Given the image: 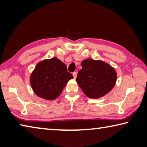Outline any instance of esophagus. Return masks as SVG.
Instances as JSON below:
<instances>
[{
	"instance_id": "1",
	"label": "esophagus",
	"mask_w": 147,
	"mask_h": 147,
	"mask_svg": "<svg viewBox=\"0 0 147 147\" xmlns=\"http://www.w3.org/2000/svg\"><path fill=\"white\" fill-rule=\"evenodd\" d=\"M73 76H74V78L76 79V76H77V73H76V72H74V73H73Z\"/></svg>"
}]
</instances>
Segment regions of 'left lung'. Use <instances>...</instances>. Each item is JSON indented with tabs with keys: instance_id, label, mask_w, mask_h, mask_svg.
Masks as SVG:
<instances>
[{
	"instance_id": "8db88e82",
	"label": "left lung",
	"mask_w": 147,
	"mask_h": 147,
	"mask_svg": "<svg viewBox=\"0 0 147 147\" xmlns=\"http://www.w3.org/2000/svg\"><path fill=\"white\" fill-rule=\"evenodd\" d=\"M82 68L76 81L84 93L90 98H99L112 90L117 81V72L106 62L88 58L81 63Z\"/></svg>"
}]
</instances>
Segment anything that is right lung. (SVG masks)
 I'll return each instance as SVG.
<instances>
[{
	"label": "right lung",
	"instance_id": "right-lung-1",
	"mask_svg": "<svg viewBox=\"0 0 147 147\" xmlns=\"http://www.w3.org/2000/svg\"><path fill=\"white\" fill-rule=\"evenodd\" d=\"M73 76L67 72L66 65L54 57L43 59L36 65L30 76L34 93L45 100H54L60 95Z\"/></svg>",
	"mask_w": 147,
	"mask_h": 147
}]
</instances>
